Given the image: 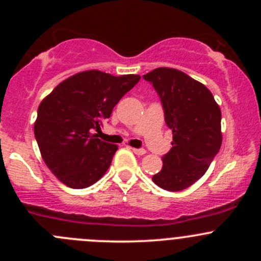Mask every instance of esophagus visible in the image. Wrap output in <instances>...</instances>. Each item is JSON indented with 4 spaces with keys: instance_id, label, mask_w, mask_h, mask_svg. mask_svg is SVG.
Instances as JSON below:
<instances>
[{
    "instance_id": "obj_1",
    "label": "esophagus",
    "mask_w": 261,
    "mask_h": 261,
    "mask_svg": "<svg viewBox=\"0 0 261 261\" xmlns=\"http://www.w3.org/2000/svg\"><path fill=\"white\" fill-rule=\"evenodd\" d=\"M131 150H133V151L135 152L136 155H144V154H145V149H135V147H133Z\"/></svg>"
}]
</instances>
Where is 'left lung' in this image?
I'll return each instance as SVG.
<instances>
[{
  "label": "left lung",
  "instance_id": "1",
  "mask_svg": "<svg viewBox=\"0 0 261 261\" xmlns=\"http://www.w3.org/2000/svg\"><path fill=\"white\" fill-rule=\"evenodd\" d=\"M143 78L159 96L173 133V147L152 181L165 191H183L207 172L220 150L221 110L206 86L180 70L156 68Z\"/></svg>",
  "mask_w": 261,
  "mask_h": 261
}]
</instances>
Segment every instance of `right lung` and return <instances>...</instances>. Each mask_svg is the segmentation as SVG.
Segmentation results:
<instances>
[{
  "instance_id": "1",
  "label": "right lung",
  "mask_w": 261,
  "mask_h": 261,
  "mask_svg": "<svg viewBox=\"0 0 261 261\" xmlns=\"http://www.w3.org/2000/svg\"><path fill=\"white\" fill-rule=\"evenodd\" d=\"M139 81L140 75L87 70L63 81L43 99L34 126L36 143L45 164L65 186L87 188L109 169L117 145L93 133Z\"/></svg>"
}]
</instances>
